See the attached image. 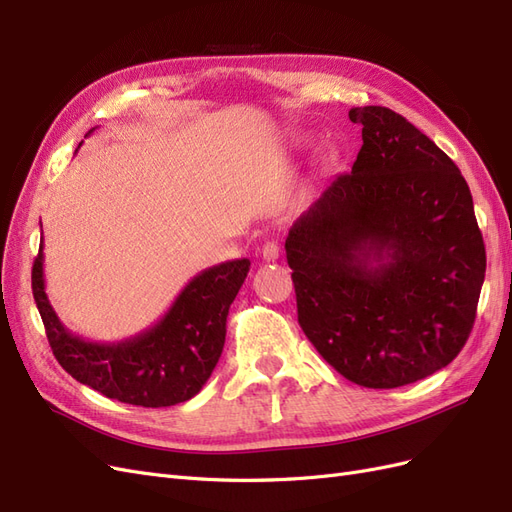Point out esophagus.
I'll return each mask as SVG.
<instances>
[{
    "mask_svg": "<svg viewBox=\"0 0 512 512\" xmlns=\"http://www.w3.org/2000/svg\"><path fill=\"white\" fill-rule=\"evenodd\" d=\"M262 258H265L267 262H275L277 258H280V245H277L275 241H267L265 245H262Z\"/></svg>",
    "mask_w": 512,
    "mask_h": 512,
    "instance_id": "34e87169",
    "label": "esophagus"
}]
</instances>
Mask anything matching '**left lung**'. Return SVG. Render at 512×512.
I'll list each match as a JSON object with an SVG mask.
<instances>
[{"instance_id": "8db88e82", "label": "left lung", "mask_w": 512, "mask_h": 512, "mask_svg": "<svg viewBox=\"0 0 512 512\" xmlns=\"http://www.w3.org/2000/svg\"><path fill=\"white\" fill-rule=\"evenodd\" d=\"M339 175L288 230L299 324L339 374L367 389L423 380L468 342L485 282V243L455 162L384 106Z\"/></svg>"}]
</instances>
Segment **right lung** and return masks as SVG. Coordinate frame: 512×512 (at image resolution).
Returning a JSON list of instances; mask_svg holds the SVG:
<instances>
[{
    "label": "right lung",
    "mask_w": 512,
    "mask_h": 512,
    "mask_svg": "<svg viewBox=\"0 0 512 512\" xmlns=\"http://www.w3.org/2000/svg\"><path fill=\"white\" fill-rule=\"evenodd\" d=\"M42 247L32 269L34 299L55 359L74 380L121 404L143 408L175 406L203 389L220 361L228 309L250 271V260H226L200 271L153 327L121 342L100 344L74 335L55 314L44 288Z\"/></svg>",
    "instance_id": "1"
}]
</instances>
